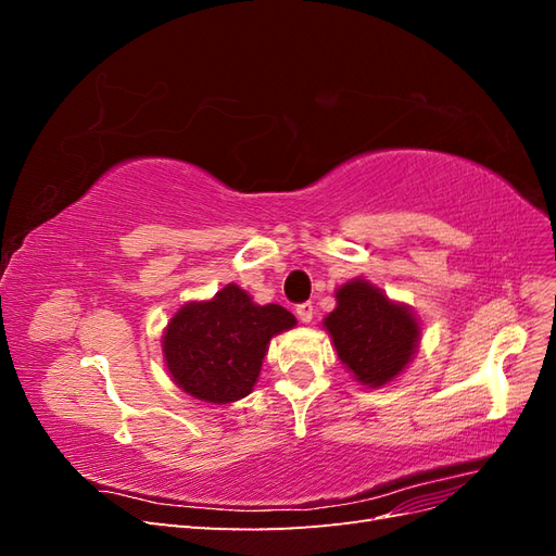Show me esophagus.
<instances>
[{
  "label": "esophagus",
  "mask_w": 556,
  "mask_h": 556,
  "mask_svg": "<svg viewBox=\"0 0 556 556\" xmlns=\"http://www.w3.org/2000/svg\"><path fill=\"white\" fill-rule=\"evenodd\" d=\"M313 315H315V308H313L311 301H306V304H299V306H296V317L301 319V323H311Z\"/></svg>",
  "instance_id": "34e87169"
}]
</instances>
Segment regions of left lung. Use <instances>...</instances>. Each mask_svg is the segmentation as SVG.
<instances>
[{
	"instance_id": "8db88e82",
	"label": "left lung",
	"mask_w": 556,
	"mask_h": 556,
	"mask_svg": "<svg viewBox=\"0 0 556 556\" xmlns=\"http://www.w3.org/2000/svg\"><path fill=\"white\" fill-rule=\"evenodd\" d=\"M325 329L348 371L366 387L392 382L419 345L415 313L362 278L336 290V308L325 317Z\"/></svg>"
}]
</instances>
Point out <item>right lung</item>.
<instances>
[{"instance_id": "obj_1", "label": "right lung", "mask_w": 556, "mask_h": 556, "mask_svg": "<svg viewBox=\"0 0 556 556\" xmlns=\"http://www.w3.org/2000/svg\"><path fill=\"white\" fill-rule=\"evenodd\" d=\"M296 325L278 304L257 306L229 282L208 301H190L166 325L164 364L182 392L206 403H231L255 387L276 333Z\"/></svg>"}]
</instances>
